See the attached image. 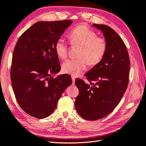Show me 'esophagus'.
<instances>
[{
    "label": "esophagus",
    "instance_id": "34e87169",
    "mask_svg": "<svg viewBox=\"0 0 146 146\" xmlns=\"http://www.w3.org/2000/svg\"><path fill=\"white\" fill-rule=\"evenodd\" d=\"M71 79H72L73 84H75V76H71Z\"/></svg>",
    "mask_w": 146,
    "mask_h": 146
}]
</instances>
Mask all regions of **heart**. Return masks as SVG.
<instances>
[{"label":"heart","instance_id":"1","mask_svg":"<svg viewBox=\"0 0 146 146\" xmlns=\"http://www.w3.org/2000/svg\"><path fill=\"white\" fill-rule=\"evenodd\" d=\"M95 31L82 24L71 31L69 35L72 47H79L78 58L68 59L62 65L64 73L77 76L85 70L87 64L90 66L98 64L107 52L108 42L104 37L97 36ZM68 45L64 39L59 38L55 44L56 54L60 59H66L68 54Z\"/></svg>","mask_w":146,"mask_h":146}]
</instances>
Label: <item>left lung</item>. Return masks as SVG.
Masks as SVG:
<instances>
[{
    "instance_id": "obj_1",
    "label": "left lung",
    "mask_w": 146,
    "mask_h": 146,
    "mask_svg": "<svg viewBox=\"0 0 146 146\" xmlns=\"http://www.w3.org/2000/svg\"><path fill=\"white\" fill-rule=\"evenodd\" d=\"M93 27L103 33L107 52L98 64L85 73L89 83L80 78L75 80L79 90L76 110L83 118L90 121L103 118L115 109L128 87L130 65L126 45L116 31L104 25Z\"/></svg>"
}]
</instances>
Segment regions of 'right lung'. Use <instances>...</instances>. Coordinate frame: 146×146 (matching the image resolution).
<instances>
[{"instance_id": "right-lung-1", "label": "right lung", "mask_w": 146, "mask_h": 146, "mask_svg": "<svg viewBox=\"0 0 146 146\" xmlns=\"http://www.w3.org/2000/svg\"><path fill=\"white\" fill-rule=\"evenodd\" d=\"M71 23V20L37 22L20 36L15 45L11 84L19 106L31 116L42 119L49 116L72 84L68 74L51 76L61 70L55 44Z\"/></svg>"}]
</instances>
